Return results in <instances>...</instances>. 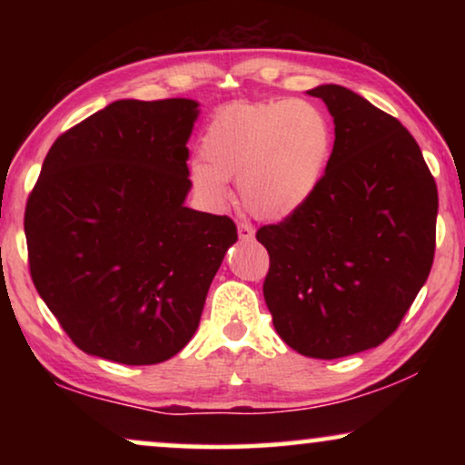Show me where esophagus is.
Instances as JSON below:
<instances>
[{"mask_svg": "<svg viewBox=\"0 0 465 465\" xmlns=\"http://www.w3.org/2000/svg\"><path fill=\"white\" fill-rule=\"evenodd\" d=\"M237 231H239V239L241 241L253 239V228H252V224H247V222H239Z\"/></svg>", "mask_w": 465, "mask_h": 465, "instance_id": "obj_1", "label": "esophagus"}]
</instances>
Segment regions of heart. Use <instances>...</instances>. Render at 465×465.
Returning a JSON list of instances; mask_svg holds the SVG:
<instances>
[{"mask_svg":"<svg viewBox=\"0 0 465 465\" xmlns=\"http://www.w3.org/2000/svg\"><path fill=\"white\" fill-rule=\"evenodd\" d=\"M334 152V126L320 105L304 99L220 107L190 164L194 188L213 203L237 180L239 201L262 220H282L320 186Z\"/></svg>","mask_w":465,"mask_h":465,"instance_id":"obj_1","label":"heart"}]
</instances>
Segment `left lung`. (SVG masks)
Returning a JSON list of instances; mask_svg holds the SVG:
<instances>
[{
    "label": "left lung",
    "mask_w": 465,
    "mask_h": 465,
    "mask_svg": "<svg viewBox=\"0 0 465 465\" xmlns=\"http://www.w3.org/2000/svg\"><path fill=\"white\" fill-rule=\"evenodd\" d=\"M334 118L326 175L301 209L258 228L264 301L285 345L317 360L396 332L434 262L438 190L415 137L349 88L307 91Z\"/></svg>",
    "instance_id": "1"
}]
</instances>
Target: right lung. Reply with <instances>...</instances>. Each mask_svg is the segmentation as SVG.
<instances>
[{"mask_svg":"<svg viewBox=\"0 0 465 465\" xmlns=\"http://www.w3.org/2000/svg\"><path fill=\"white\" fill-rule=\"evenodd\" d=\"M196 101H114L61 133L25 207L35 290L84 353L129 366L193 339L237 226L183 205Z\"/></svg>","mask_w":465,"mask_h":465,"instance_id":"1","label":"right lung"}]
</instances>
